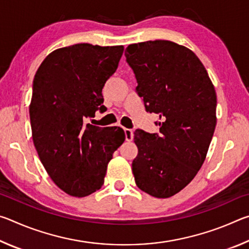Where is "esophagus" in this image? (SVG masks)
<instances>
[{"mask_svg":"<svg viewBox=\"0 0 249 249\" xmlns=\"http://www.w3.org/2000/svg\"><path fill=\"white\" fill-rule=\"evenodd\" d=\"M124 133H125V140L127 142L133 141L134 138V134H133V130L129 129V128H124Z\"/></svg>","mask_w":249,"mask_h":249,"instance_id":"esophagus-1","label":"esophagus"}]
</instances>
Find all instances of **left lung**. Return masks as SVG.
<instances>
[{
    "instance_id": "left-lung-1",
    "label": "left lung",
    "mask_w": 249,
    "mask_h": 249,
    "mask_svg": "<svg viewBox=\"0 0 249 249\" xmlns=\"http://www.w3.org/2000/svg\"><path fill=\"white\" fill-rule=\"evenodd\" d=\"M126 62L147 112L159 115V133H134L137 187L169 197L191 182L203 165L216 125V93L196 53L169 40L129 45Z\"/></svg>"
}]
</instances>
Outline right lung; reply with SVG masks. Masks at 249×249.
Masks as SVG:
<instances>
[{
  "mask_svg": "<svg viewBox=\"0 0 249 249\" xmlns=\"http://www.w3.org/2000/svg\"><path fill=\"white\" fill-rule=\"evenodd\" d=\"M123 46L75 44L41 62L33 81V142L46 171L62 191L86 196L102 187L113 153L125 141L120 127L88 123L105 111L102 89L115 72Z\"/></svg>",
  "mask_w": 249,
  "mask_h": 249,
  "instance_id": "1",
  "label": "right lung"
}]
</instances>
